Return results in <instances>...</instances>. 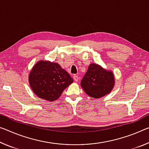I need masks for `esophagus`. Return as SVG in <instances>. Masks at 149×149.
<instances>
[{
  "label": "esophagus",
  "instance_id": "obj_1",
  "mask_svg": "<svg viewBox=\"0 0 149 149\" xmlns=\"http://www.w3.org/2000/svg\"><path fill=\"white\" fill-rule=\"evenodd\" d=\"M73 78H74V80L75 81H78V79H79L78 76H77V75H74V76H73Z\"/></svg>",
  "mask_w": 149,
  "mask_h": 149
}]
</instances>
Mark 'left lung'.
Wrapping results in <instances>:
<instances>
[{"mask_svg": "<svg viewBox=\"0 0 149 149\" xmlns=\"http://www.w3.org/2000/svg\"><path fill=\"white\" fill-rule=\"evenodd\" d=\"M81 86L89 96L100 99L113 90L115 75L112 71L105 70L97 63H91L81 80Z\"/></svg>", "mask_w": 149, "mask_h": 149, "instance_id": "1", "label": "left lung"}]
</instances>
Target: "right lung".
Instances as JSON below:
<instances>
[{"label":"right lung","instance_id":"add662e5","mask_svg":"<svg viewBox=\"0 0 149 149\" xmlns=\"http://www.w3.org/2000/svg\"><path fill=\"white\" fill-rule=\"evenodd\" d=\"M28 81L32 90L38 97L54 101L60 97L74 79L58 63L40 60L30 71Z\"/></svg>","mask_w":149,"mask_h":149}]
</instances>
